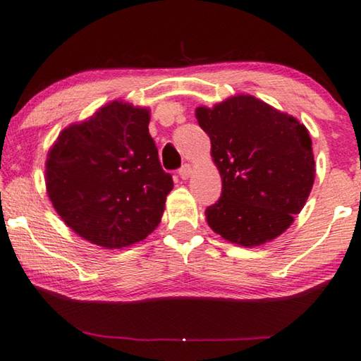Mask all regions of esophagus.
I'll use <instances>...</instances> for the list:
<instances>
[{
	"label": "esophagus",
	"instance_id": "esophagus-1",
	"mask_svg": "<svg viewBox=\"0 0 361 361\" xmlns=\"http://www.w3.org/2000/svg\"><path fill=\"white\" fill-rule=\"evenodd\" d=\"M191 173H192V167L189 166V164H185V166H183V167L178 170V175L181 176L183 180H188L189 176H191Z\"/></svg>",
	"mask_w": 361,
	"mask_h": 361
}]
</instances>
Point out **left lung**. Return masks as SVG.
<instances>
[{"label":"left lung","instance_id":"1","mask_svg":"<svg viewBox=\"0 0 361 361\" xmlns=\"http://www.w3.org/2000/svg\"><path fill=\"white\" fill-rule=\"evenodd\" d=\"M195 118L212 140L222 180L219 200L205 209L208 226L246 247L279 237L314 185L316 164L305 124L249 94L197 107Z\"/></svg>","mask_w":361,"mask_h":361}]
</instances>
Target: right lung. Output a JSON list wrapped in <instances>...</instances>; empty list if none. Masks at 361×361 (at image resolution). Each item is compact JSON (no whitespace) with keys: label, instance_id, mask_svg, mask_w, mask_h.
Instances as JSON below:
<instances>
[{"label":"right lung","instance_id":"1","mask_svg":"<svg viewBox=\"0 0 361 361\" xmlns=\"http://www.w3.org/2000/svg\"><path fill=\"white\" fill-rule=\"evenodd\" d=\"M148 109L114 101L61 130L45 162L51 205L77 235L106 249L145 240L161 222L172 175L161 167Z\"/></svg>","mask_w":361,"mask_h":361}]
</instances>
